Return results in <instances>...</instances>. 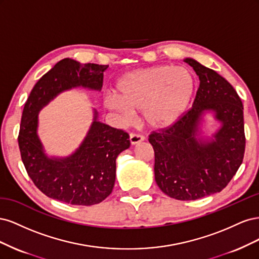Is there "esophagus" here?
<instances>
[{"mask_svg": "<svg viewBox=\"0 0 259 259\" xmlns=\"http://www.w3.org/2000/svg\"><path fill=\"white\" fill-rule=\"evenodd\" d=\"M130 140H131L132 145H136L140 142H143V140H145V136L142 135V134H139V133H131Z\"/></svg>", "mask_w": 259, "mask_h": 259, "instance_id": "obj_1", "label": "esophagus"}]
</instances>
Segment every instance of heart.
<instances>
[{
    "label": "heart",
    "instance_id": "b5f03b06",
    "mask_svg": "<svg viewBox=\"0 0 259 259\" xmlns=\"http://www.w3.org/2000/svg\"><path fill=\"white\" fill-rule=\"evenodd\" d=\"M119 97L108 96L106 106L126 116L143 111L153 127H165L179 119L189 105L194 80L185 68L168 65L146 68L124 75L116 85Z\"/></svg>",
    "mask_w": 259,
    "mask_h": 259
}]
</instances>
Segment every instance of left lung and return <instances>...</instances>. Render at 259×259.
Segmentation results:
<instances>
[{
	"label": "left lung",
	"mask_w": 259,
	"mask_h": 259,
	"mask_svg": "<svg viewBox=\"0 0 259 259\" xmlns=\"http://www.w3.org/2000/svg\"><path fill=\"white\" fill-rule=\"evenodd\" d=\"M200 80L192 107L169 126L151 132L149 143L154 150V177L168 197L190 201L221 192L229 184L245 151L243 105L238 93L214 70L191 58ZM214 111L222 122L215 141L195 138L199 117Z\"/></svg>",
	"instance_id": "1"
}]
</instances>
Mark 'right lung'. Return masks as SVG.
Masks as SVG:
<instances>
[{"label":"right lung","instance_id":"right-lung-1","mask_svg":"<svg viewBox=\"0 0 259 259\" xmlns=\"http://www.w3.org/2000/svg\"><path fill=\"white\" fill-rule=\"evenodd\" d=\"M108 67L62 59L36 82L26 101L18 135L21 160L33 184L49 198L90 206L112 192L115 160L131 145L126 132L100 123L96 115L81 147L66 159H49L36 135L42 107L58 93L76 86L101 90Z\"/></svg>","mask_w":259,"mask_h":259}]
</instances>
